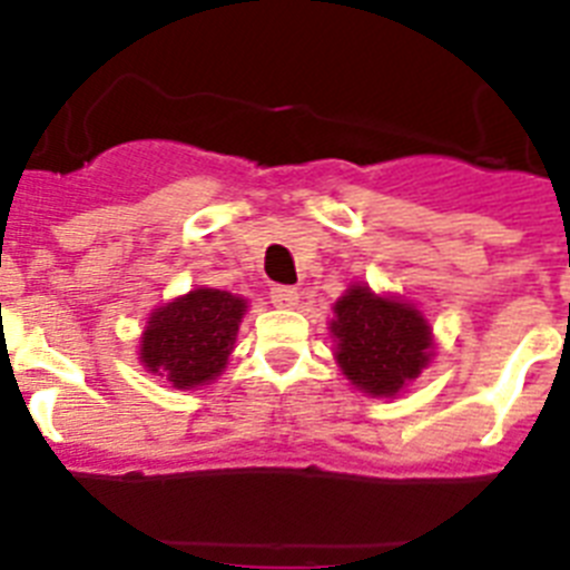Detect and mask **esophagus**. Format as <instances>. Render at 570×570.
Listing matches in <instances>:
<instances>
[{
    "mask_svg": "<svg viewBox=\"0 0 570 570\" xmlns=\"http://www.w3.org/2000/svg\"><path fill=\"white\" fill-rule=\"evenodd\" d=\"M271 302L276 308H296L299 305V291L291 288V285H274L271 288Z\"/></svg>",
    "mask_w": 570,
    "mask_h": 570,
    "instance_id": "1",
    "label": "esophagus"
}]
</instances>
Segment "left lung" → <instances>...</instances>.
Returning a JSON list of instances; mask_svg holds the SVG:
<instances>
[{
  "label": "left lung",
  "instance_id": "left-lung-1",
  "mask_svg": "<svg viewBox=\"0 0 570 570\" xmlns=\"http://www.w3.org/2000/svg\"><path fill=\"white\" fill-rule=\"evenodd\" d=\"M334 360L345 380L374 400H394L434 360V331L414 302L347 285L328 322Z\"/></svg>",
  "mask_w": 570,
  "mask_h": 570
}]
</instances>
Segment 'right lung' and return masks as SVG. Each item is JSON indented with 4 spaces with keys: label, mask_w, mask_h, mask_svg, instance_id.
<instances>
[{
    "label": "right lung",
    "mask_w": 570,
    "mask_h": 570,
    "mask_svg": "<svg viewBox=\"0 0 570 570\" xmlns=\"http://www.w3.org/2000/svg\"><path fill=\"white\" fill-rule=\"evenodd\" d=\"M245 311V296L205 285L156 305L139 336V362L176 391L210 385L228 367Z\"/></svg>",
    "instance_id": "1"
}]
</instances>
